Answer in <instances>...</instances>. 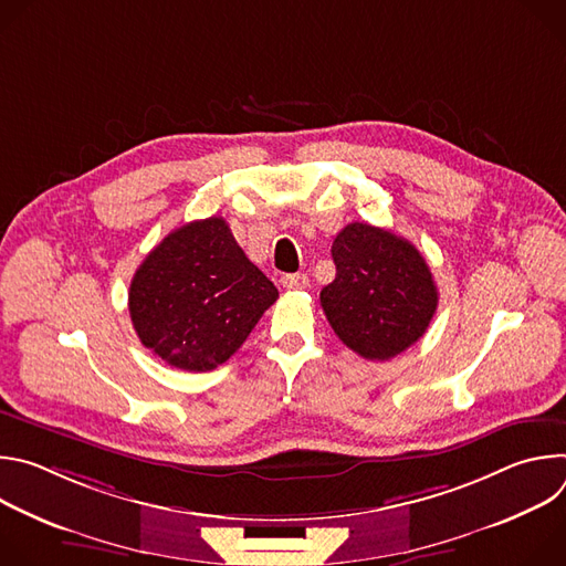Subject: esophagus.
Listing matches in <instances>:
<instances>
[{
    "label": "esophagus",
    "instance_id": "obj_1",
    "mask_svg": "<svg viewBox=\"0 0 566 566\" xmlns=\"http://www.w3.org/2000/svg\"><path fill=\"white\" fill-rule=\"evenodd\" d=\"M282 286L289 291H302L308 286V277L304 273H291L282 277Z\"/></svg>",
    "mask_w": 566,
    "mask_h": 566
}]
</instances>
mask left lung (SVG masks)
I'll list each match as a JSON object with an SVG mask.
<instances>
[{
    "label": "left lung",
    "mask_w": 566,
    "mask_h": 566,
    "mask_svg": "<svg viewBox=\"0 0 566 566\" xmlns=\"http://www.w3.org/2000/svg\"><path fill=\"white\" fill-rule=\"evenodd\" d=\"M332 258L336 280L319 291V304L349 349L389 360L426 334L439 291L408 239L354 221L336 234Z\"/></svg>",
    "instance_id": "left-lung-1"
}]
</instances>
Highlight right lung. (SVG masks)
Masks as SVG:
<instances>
[{
	"label": "right lung",
	"mask_w": 566,
	"mask_h": 566,
	"mask_svg": "<svg viewBox=\"0 0 566 566\" xmlns=\"http://www.w3.org/2000/svg\"><path fill=\"white\" fill-rule=\"evenodd\" d=\"M277 300L221 217L172 230L129 284L140 343L170 367L210 371L226 363Z\"/></svg>",
	"instance_id": "obj_1"
}]
</instances>
